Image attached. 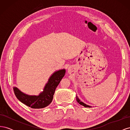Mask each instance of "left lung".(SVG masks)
<instances>
[{"mask_svg": "<svg viewBox=\"0 0 130 130\" xmlns=\"http://www.w3.org/2000/svg\"><path fill=\"white\" fill-rule=\"evenodd\" d=\"M76 101H77V103H78V104H80L81 105H82V106H84V107H89V108H90V107H92L91 106H89V105H86V104H85V103H84L83 102H82V101H80V100L78 99V97L76 96Z\"/></svg>", "mask_w": 130, "mask_h": 130, "instance_id": "left-lung-1", "label": "left lung"}]
</instances>
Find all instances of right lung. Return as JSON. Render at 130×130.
<instances>
[{
    "label": "right lung",
    "instance_id": "add662e5",
    "mask_svg": "<svg viewBox=\"0 0 130 130\" xmlns=\"http://www.w3.org/2000/svg\"><path fill=\"white\" fill-rule=\"evenodd\" d=\"M65 73V69L55 72L49 77L43 91L39 94L38 95H27L21 92L18 88L14 87L13 91L15 95L21 103L31 108H44L52 102L55 89L62 78L64 77Z\"/></svg>",
    "mask_w": 130,
    "mask_h": 130
}]
</instances>
